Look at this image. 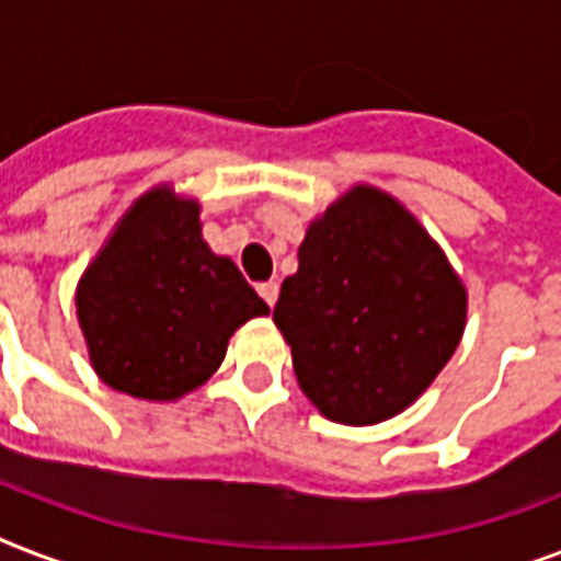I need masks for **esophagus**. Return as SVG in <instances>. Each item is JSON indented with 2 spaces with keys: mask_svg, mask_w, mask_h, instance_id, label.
Here are the masks:
<instances>
[{
  "mask_svg": "<svg viewBox=\"0 0 561 561\" xmlns=\"http://www.w3.org/2000/svg\"><path fill=\"white\" fill-rule=\"evenodd\" d=\"M259 297L273 308L276 306V299H279V285H276V282H262V285H259Z\"/></svg>",
  "mask_w": 561,
  "mask_h": 561,
  "instance_id": "obj_1",
  "label": "esophagus"
}]
</instances>
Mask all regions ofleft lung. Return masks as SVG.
<instances>
[{
	"label": "left lung",
	"mask_w": 561,
	"mask_h": 561,
	"mask_svg": "<svg viewBox=\"0 0 561 561\" xmlns=\"http://www.w3.org/2000/svg\"><path fill=\"white\" fill-rule=\"evenodd\" d=\"M273 323L325 419L378 425L434 383L460 346L469 294L416 215L358 183L317 215Z\"/></svg>",
	"instance_id": "1"
}]
</instances>
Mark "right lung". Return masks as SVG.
Listing matches in <instances>:
<instances>
[{
  "instance_id": "right-lung-1",
  "label": "right lung",
  "mask_w": 561,
  "mask_h": 561,
  "mask_svg": "<svg viewBox=\"0 0 561 561\" xmlns=\"http://www.w3.org/2000/svg\"><path fill=\"white\" fill-rule=\"evenodd\" d=\"M90 364L145 401H178L209 381L229 337L271 308L229 255L211 253L201 203L162 183L122 215L75 288Z\"/></svg>"
}]
</instances>
